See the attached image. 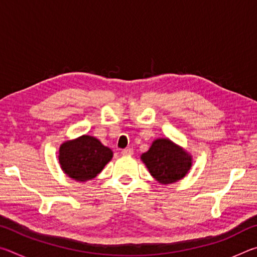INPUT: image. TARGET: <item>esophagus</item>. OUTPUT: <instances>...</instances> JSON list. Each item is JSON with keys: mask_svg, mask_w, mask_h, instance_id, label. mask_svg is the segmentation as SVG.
<instances>
[{"mask_svg": "<svg viewBox=\"0 0 257 257\" xmlns=\"http://www.w3.org/2000/svg\"><path fill=\"white\" fill-rule=\"evenodd\" d=\"M133 149H130V147H127V149H124L121 151V154L122 155H132L133 154Z\"/></svg>", "mask_w": 257, "mask_h": 257, "instance_id": "34e87169", "label": "esophagus"}]
</instances>
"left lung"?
<instances>
[{
	"instance_id": "1",
	"label": "left lung",
	"mask_w": 257,
	"mask_h": 257,
	"mask_svg": "<svg viewBox=\"0 0 257 257\" xmlns=\"http://www.w3.org/2000/svg\"><path fill=\"white\" fill-rule=\"evenodd\" d=\"M152 176L161 184H172L186 176L191 167V156L169 139H156L142 155Z\"/></svg>"
}]
</instances>
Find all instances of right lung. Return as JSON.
<instances>
[{"label": "right lung", "mask_w": 257, "mask_h": 257, "mask_svg": "<svg viewBox=\"0 0 257 257\" xmlns=\"http://www.w3.org/2000/svg\"><path fill=\"white\" fill-rule=\"evenodd\" d=\"M112 155V151L98 139L84 135L61 145L59 162L66 175L77 181H86L96 177Z\"/></svg>", "instance_id": "1"}]
</instances>
